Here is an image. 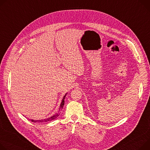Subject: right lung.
Returning a JSON list of instances; mask_svg holds the SVG:
<instances>
[{"mask_svg":"<svg viewBox=\"0 0 150 150\" xmlns=\"http://www.w3.org/2000/svg\"><path fill=\"white\" fill-rule=\"evenodd\" d=\"M67 93L65 94L64 96H63V99H62V102L60 105V108H59V111H60V110H62L63 108V106H64V99H65V97L66 96ZM59 112L57 113H56V114H54V115L51 116V117H49V118H45V119H43V120H32V119H29L32 122H47L48 121H51V120H53L54 119H56L57 117L59 116Z\"/></svg>","mask_w":150,"mask_h":150,"instance_id":"obj_1","label":"right lung"}]
</instances>
